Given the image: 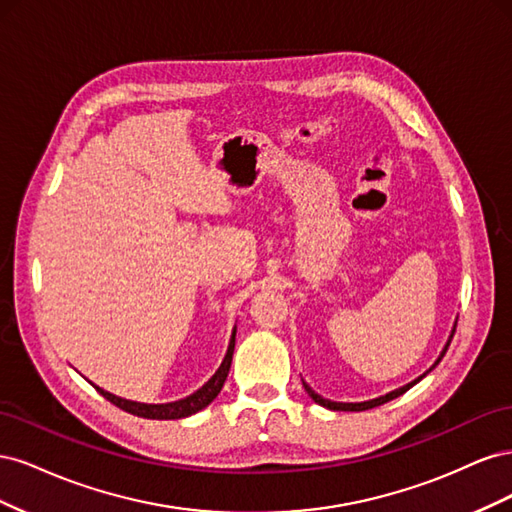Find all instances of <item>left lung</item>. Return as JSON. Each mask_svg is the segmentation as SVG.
I'll return each instance as SVG.
<instances>
[{
  "label": "left lung",
  "instance_id": "obj_1",
  "mask_svg": "<svg viewBox=\"0 0 512 512\" xmlns=\"http://www.w3.org/2000/svg\"><path fill=\"white\" fill-rule=\"evenodd\" d=\"M457 327V324H455ZM455 327H453V333H451V337H448V342H446V346H444V350H442V354L438 356V361L433 363V367H436L440 361H442V356L446 354V350H448V346H451V339H453V335H455ZM431 367V369H433ZM429 369V371H431ZM425 378V374L421 376V378H416V380H412L410 384H406V386H401V389H395V391H391V393H386V395H382V397H376V399H369V401H361V404H342V401H331V399H324V397H320L316 391H312L309 389V386L303 382V386H305V391H307V395L312 397L316 404H320V406H324V408H329V410H342V412H363V410H369V408H376V406H382V404H386V401H391V399H395V397H399V395H404L408 389H412V386L418 382V380H423Z\"/></svg>",
  "mask_w": 512,
  "mask_h": 512
}]
</instances>
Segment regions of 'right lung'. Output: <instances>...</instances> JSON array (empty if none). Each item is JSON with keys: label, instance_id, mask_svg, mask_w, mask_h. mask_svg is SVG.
<instances>
[{"label": "right lung", "instance_id": "obj_1", "mask_svg": "<svg viewBox=\"0 0 512 512\" xmlns=\"http://www.w3.org/2000/svg\"><path fill=\"white\" fill-rule=\"evenodd\" d=\"M232 352H235V331H232L230 337V344H228V352L224 356V361L220 365V369L215 371L211 376V380L203 386V389H198L196 393L188 395L185 399L179 401H170V404H141V401H130V399H123L117 397L113 393H108L100 386H96L98 393L102 397H106L111 404H115L117 408L126 410L134 416H143V418H158V421H170V418H183V416H190L196 414L198 410L207 408L211 401L218 397V393L222 391V386L228 378V371H230V363H232Z\"/></svg>", "mask_w": 512, "mask_h": 512}]
</instances>
